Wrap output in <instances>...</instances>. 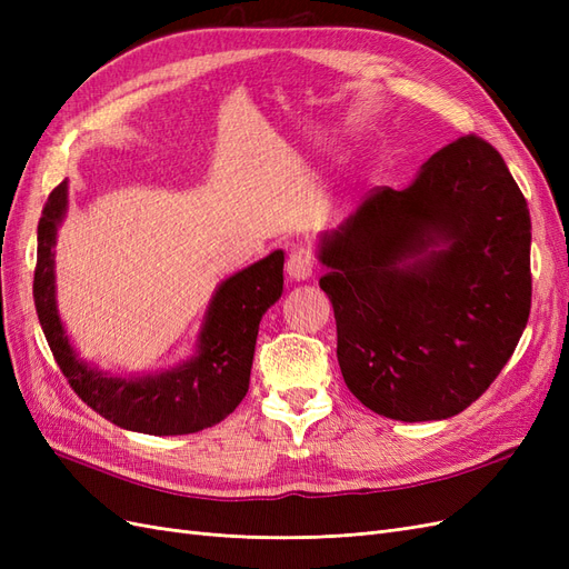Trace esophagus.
I'll use <instances>...</instances> for the list:
<instances>
[{"mask_svg":"<svg viewBox=\"0 0 569 569\" xmlns=\"http://www.w3.org/2000/svg\"><path fill=\"white\" fill-rule=\"evenodd\" d=\"M316 270V256L311 249L297 247L287 258V274L291 280H308Z\"/></svg>","mask_w":569,"mask_h":569,"instance_id":"obj_1","label":"esophagus"}]
</instances>
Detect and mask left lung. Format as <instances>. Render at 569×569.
I'll return each mask as SVG.
<instances>
[{
    "instance_id": "left-lung-1",
    "label": "left lung",
    "mask_w": 569,
    "mask_h": 569,
    "mask_svg": "<svg viewBox=\"0 0 569 569\" xmlns=\"http://www.w3.org/2000/svg\"><path fill=\"white\" fill-rule=\"evenodd\" d=\"M531 220L489 142L458 137L320 239L343 382L377 416L446 420L510 360L531 308Z\"/></svg>"
}]
</instances>
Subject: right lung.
I'll use <instances>...</instances> for the list:
<instances>
[{"label": "right lung", "mask_w": 569, "mask_h": 569, "mask_svg": "<svg viewBox=\"0 0 569 569\" xmlns=\"http://www.w3.org/2000/svg\"><path fill=\"white\" fill-rule=\"evenodd\" d=\"M66 206L68 184L61 182L51 189L38 222L32 297L68 385L101 418L130 432L192 435L228 418L249 391L258 322L282 295L284 253L272 251L218 287L201 327L199 351L187 363L161 375L111 377L78 358L57 311L54 244Z\"/></svg>", "instance_id": "obj_1"}]
</instances>
